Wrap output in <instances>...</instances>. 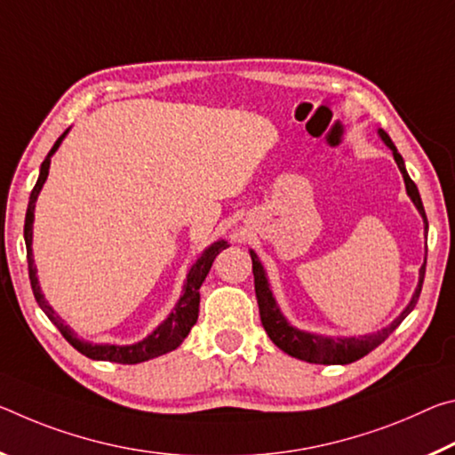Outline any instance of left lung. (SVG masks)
Wrapping results in <instances>:
<instances>
[{"instance_id":"left-lung-1","label":"left lung","mask_w":455,"mask_h":455,"mask_svg":"<svg viewBox=\"0 0 455 455\" xmlns=\"http://www.w3.org/2000/svg\"><path fill=\"white\" fill-rule=\"evenodd\" d=\"M379 135L387 143V147L393 151V157H395V163L401 173H403L405 179V188H407V196L411 197L417 210H419L423 221H426V232H427V218H426V210H423L419 191H417V185L411 181V177L407 175L405 171V163L403 157L397 153L395 145L389 139V135L383 129H379ZM251 256V270H254V286H256V298H258V307H259V318H262V326L267 332V337L282 351L288 353L290 356H296V359L307 361V363H316V364H348L363 359L364 355H369L373 348H377L381 342L389 337V334L397 329V326L403 323V318L415 308L417 300H419L421 294V286H423V278H426V264L421 266L419 270V284L415 288V294L411 298V302L407 304V308L401 312V315L393 320V323L387 326V329L379 331L375 334H364V337L359 339H332V337H318V334H310V332H302L290 326L286 323V318L282 316L280 308L276 307V300L270 292V286H267L264 267L259 264L258 256L254 251H250Z\"/></svg>"}]
</instances>
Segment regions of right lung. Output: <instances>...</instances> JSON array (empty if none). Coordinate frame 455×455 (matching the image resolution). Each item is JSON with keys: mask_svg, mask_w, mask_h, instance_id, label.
I'll return each mask as SVG.
<instances>
[{"mask_svg": "<svg viewBox=\"0 0 455 455\" xmlns=\"http://www.w3.org/2000/svg\"><path fill=\"white\" fill-rule=\"evenodd\" d=\"M68 132V131H66ZM66 132L60 137L54 147L50 148L48 157L44 159L42 167H40V177L36 181L32 196H29V204H28V212H26V223H24V240H26V248H28V272H29V284H32V292L36 296V302L38 307L46 312V316L54 323L56 329L62 332V337L70 342V345L76 348L78 353H82L88 359L94 361H110V363H121V364H137L148 359H155V356H161L169 351H175V348L181 345L183 339L188 337L191 326L197 323V315H199V288L204 284V280L210 272V267L213 264L215 256L220 254L221 250L228 248V242H215L207 248L204 254L199 256L196 264L191 266V270L188 274V282H185L183 288V296L179 298L177 307L171 312L169 318L157 326L145 340L137 342V345H129V347H116V345H91V342L80 340L76 334H74L68 326L62 323L54 310H52L50 304L44 300V294L38 284V276H36V266H34V256H32V223H34V205L36 199H38V193L42 189L44 181L48 177V169H50V157L54 155L56 148L62 143V139L66 137Z\"/></svg>", "mask_w": 455, "mask_h": 455, "instance_id": "obj_1", "label": "right lung"}]
</instances>
